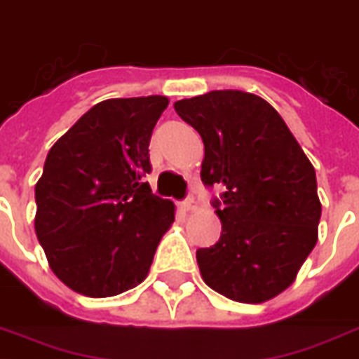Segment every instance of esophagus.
Masks as SVG:
<instances>
[{
  "mask_svg": "<svg viewBox=\"0 0 359 359\" xmlns=\"http://www.w3.org/2000/svg\"><path fill=\"white\" fill-rule=\"evenodd\" d=\"M182 208L187 210V212H193V210H196V201L193 198V196H189V198H185V201L182 202Z\"/></svg>",
  "mask_w": 359,
  "mask_h": 359,
  "instance_id": "obj_1",
  "label": "esophagus"
}]
</instances>
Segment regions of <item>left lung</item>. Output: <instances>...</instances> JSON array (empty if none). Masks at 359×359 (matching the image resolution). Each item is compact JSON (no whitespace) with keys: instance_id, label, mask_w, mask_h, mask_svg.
I'll list each match as a JSON object with an SVG mask.
<instances>
[{"instance_id":"obj_1","label":"left lung","mask_w":359,"mask_h":359,"mask_svg":"<svg viewBox=\"0 0 359 359\" xmlns=\"http://www.w3.org/2000/svg\"><path fill=\"white\" fill-rule=\"evenodd\" d=\"M201 134V177L217 185L221 236L196 250L202 280L238 303H265L292 285L318 241L316 172L278 111L255 94L212 90L174 104Z\"/></svg>"}]
</instances>
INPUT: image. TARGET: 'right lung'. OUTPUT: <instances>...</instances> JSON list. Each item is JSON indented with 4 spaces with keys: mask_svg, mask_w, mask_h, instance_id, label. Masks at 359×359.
Wrapping results in <instances>:
<instances>
[{
    "mask_svg": "<svg viewBox=\"0 0 359 359\" xmlns=\"http://www.w3.org/2000/svg\"><path fill=\"white\" fill-rule=\"evenodd\" d=\"M166 96L104 100L48 151L36 185V234L74 292L113 297L149 272L174 204L151 193L149 140Z\"/></svg>",
    "mask_w": 359,
    "mask_h": 359,
    "instance_id": "obj_1",
    "label": "right lung"
}]
</instances>
